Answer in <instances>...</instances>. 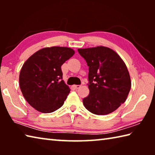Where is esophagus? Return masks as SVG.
I'll return each instance as SVG.
<instances>
[{
    "mask_svg": "<svg viewBox=\"0 0 155 155\" xmlns=\"http://www.w3.org/2000/svg\"><path fill=\"white\" fill-rule=\"evenodd\" d=\"M73 87H74L75 89H77H77H79V88L81 87V85H75L73 86Z\"/></svg>",
    "mask_w": 155,
    "mask_h": 155,
    "instance_id": "34e87169",
    "label": "esophagus"
}]
</instances>
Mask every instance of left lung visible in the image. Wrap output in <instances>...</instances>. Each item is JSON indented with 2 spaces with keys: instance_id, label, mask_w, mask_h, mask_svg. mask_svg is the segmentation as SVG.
Segmentation results:
<instances>
[{
  "instance_id": "1",
  "label": "left lung",
  "mask_w": 155,
  "mask_h": 155,
  "mask_svg": "<svg viewBox=\"0 0 155 155\" xmlns=\"http://www.w3.org/2000/svg\"><path fill=\"white\" fill-rule=\"evenodd\" d=\"M89 66V95L83 103L89 111L104 115L115 111L124 103L131 81L125 63L116 52L100 46L78 48Z\"/></svg>"
}]
</instances>
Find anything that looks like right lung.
Listing matches in <instances>:
<instances>
[{
	"label": "right lung",
	"instance_id": "add662e5",
	"mask_svg": "<svg viewBox=\"0 0 155 155\" xmlns=\"http://www.w3.org/2000/svg\"><path fill=\"white\" fill-rule=\"evenodd\" d=\"M74 52L68 47H46L35 52L23 64L19 76L20 90L37 111L48 114L64 104L70 90L62 80L61 66Z\"/></svg>",
	"mask_w": 155,
	"mask_h": 155
}]
</instances>
